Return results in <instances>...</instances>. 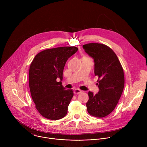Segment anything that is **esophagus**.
<instances>
[{
  "label": "esophagus",
  "mask_w": 147,
  "mask_h": 147,
  "mask_svg": "<svg viewBox=\"0 0 147 147\" xmlns=\"http://www.w3.org/2000/svg\"><path fill=\"white\" fill-rule=\"evenodd\" d=\"M81 92H82V91L81 90H80V89H78V88L77 89H75L74 90V93L75 94H80Z\"/></svg>",
  "instance_id": "esophagus-1"
}]
</instances>
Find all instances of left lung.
<instances>
[{
    "label": "left lung",
    "instance_id": "left-lung-1",
    "mask_svg": "<svg viewBox=\"0 0 147 147\" xmlns=\"http://www.w3.org/2000/svg\"><path fill=\"white\" fill-rule=\"evenodd\" d=\"M82 48L94 60V73L99 89L95 95L88 92L87 111L94 117H105L115 109L122 94L124 86L123 69L116 53L107 45L90 43Z\"/></svg>",
    "mask_w": 147,
    "mask_h": 147
}]
</instances>
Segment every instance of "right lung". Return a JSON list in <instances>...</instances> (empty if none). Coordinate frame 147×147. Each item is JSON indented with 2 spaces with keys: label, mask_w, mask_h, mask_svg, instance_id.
<instances>
[{
  "label": "right lung",
  "mask_w": 147,
  "mask_h": 147,
  "mask_svg": "<svg viewBox=\"0 0 147 147\" xmlns=\"http://www.w3.org/2000/svg\"><path fill=\"white\" fill-rule=\"evenodd\" d=\"M78 51L75 47L46 49L38 53L29 70V86L35 108L43 117L56 120L64 117L73 96L72 90L62 86L63 72L68 59Z\"/></svg>",
  "instance_id": "add662e5"
}]
</instances>
